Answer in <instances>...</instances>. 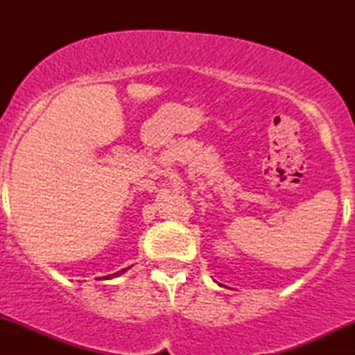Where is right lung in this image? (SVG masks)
<instances>
[{"mask_svg":"<svg viewBox=\"0 0 355 355\" xmlns=\"http://www.w3.org/2000/svg\"><path fill=\"white\" fill-rule=\"evenodd\" d=\"M124 271H125V270H121V271H118V273H114L113 276H118V275H121V273H124ZM108 278H111V276H106V279H108Z\"/></svg>","mask_w":355,"mask_h":355,"instance_id":"right-lung-1","label":"right lung"}]
</instances>
